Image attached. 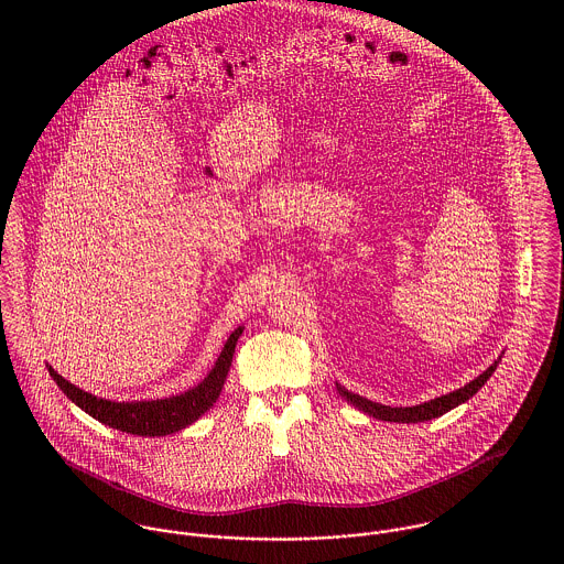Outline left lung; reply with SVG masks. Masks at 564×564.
I'll use <instances>...</instances> for the list:
<instances>
[{"label": "left lung", "mask_w": 564, "mask_h": 564, "mask_svg": "<svg viewBox=\"0 0 564 564\" xmlns=\"http://www.w3.org/2000/svg\"><path fill=\"white\" fill-rule=\"evenodd\" d=\"M499 360H501V356H499L486 371H482L476 380H471L469 384H465V387H460V389H456V391H452V393H447V395L434 398V400H430V402L416 403V405H384V403L371 402V400H367V398H360V395L347 391V389L340 387L338 382H336V391H338L340 398L347 400V403L356 405L358 410L367 412V414L373 416V419L391 421V423H419V421L436 419V416L449 412L452 408H456V405L471 400V398L482 389L484 382L495 373Z\"/></svg>", "instance_id": "8db88e82"}]
</instances>
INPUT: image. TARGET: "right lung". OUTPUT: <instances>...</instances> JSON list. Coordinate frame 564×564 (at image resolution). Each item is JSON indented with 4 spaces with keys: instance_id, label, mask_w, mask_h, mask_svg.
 Masks as SVG:
<instances>
[{
    "instance_id": "add662e5",
    "label": "right lung",
    "mask_w": 564,
    "mask_h": 564,
    "mask_svg": "<svg viewBox=\"0 0 564 564\" xmlns=\"http://www.w3.org/2000/svg\"><path fill=\"white\" fill-rule=\"evenodd\" d=\"M242 334V327H237L230 338L226 340L215 367L208 371V376L193 389L162 398V400H141V402H112L106 398H97L93 393L82 391L80 387L65 380L58 371L47 365L50 376L61 387V391L82 408L86 414L97 419L99 423L121 430L126 434L137 436H166L177 430L188 427L195 423L206 410H210L221 395L224 382L228 378V371L232 367V356L237 340Z\"/></svg>"
}]
</instances>
